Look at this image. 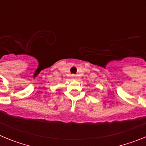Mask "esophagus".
<instances>
[{
  "label": "esophagus",
  "instance_id": "34e87169",
  "mask_svg": "<svg viewBox=\"0 0 146 146\" xmlns=\"http://www.w3.org/2000/svg\"><path fill=\"white\" fill-rule=\"evenodd\" d=\"M71 77H72V80H74V79H75L76 76L74 75V74H72V75H71Z\"/></svg>",
  "mask_w": 146,
  "mask_h": 146
}]
</instances>
